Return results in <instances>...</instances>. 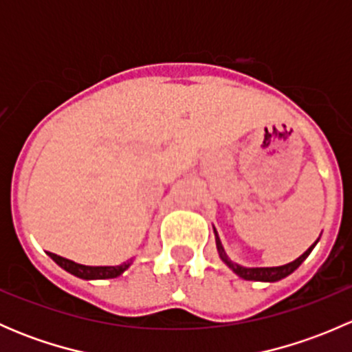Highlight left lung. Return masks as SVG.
Listing matches in <instances>:
<instances>
[{"label":"left lung","instance_id":"left-lung-1","mask_svg":"<svg viewBox=\"0 0 352 352\" xmlns=\"http://www.w3.org/2000/svg\"><path fill=\"white\" fill-rule=\"evenodd\" d=\"M214 235H216V248H218V254H219V257H221V261L225 262V264L228 265V267L232 269L236 276H240V278L245 279V281H262V283L281 281V279H285L286 276H289L291 272L296 271V269L301 265V262H303L305 258L310 255V252L314 250V247L317 245L318 240H320L318 239L317 242L311 245L307 252H305V254H301L296 261L289 262V264L278 265V267H243V265L236 264V262H233L232 258L226 255L225 248H223L221 240H219L218 232H216V230H214Z\"/></svg>","mask_w":352,"mask_h":352}]
</instances>
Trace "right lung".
Listing matches in <instances>:
<instances>
[{
    "label": "right lung",
    "instance_id": "obj_1",
    "mask_svg": "<svg viewBox=\"0 0 352 352\" xmlns=\"http://www.w3.org/2000/svg\"><path fill=\"white\" fill-rule=\"evenodd\" d=\"M49 257L63 267L65 271L69 272V274L76 276L80 279H87V281H91V279H112L117 278V276L122 274L133 261H127L122 262L120 265H83V264H78V262L69 261V258L61 257V255H56L52 252H49Z\"/></svg>",
    "mask_w": 352,
    "mask_h": 352
}]
</instances>
